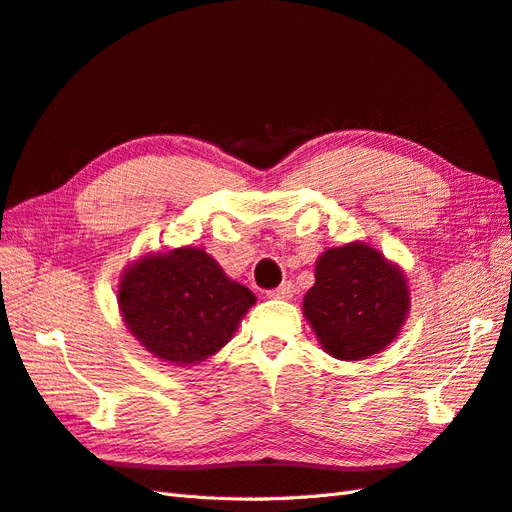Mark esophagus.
<instances>
[{
	"mask_svg": "<svg viewBox=\"0 0 512 512\" xmlns=\"http://www.w3.org/2000/svg\"><path fill=\"white\" fill-rule=\"evenodd\" d=\"M291 296H294V285L291 283H283L281 287L268 291V298H274V300H289Z\"/></svg>",
	"mask_w": 512,
	"mask_h": 512,
	"instance_id": "1",
	"label": "esophagus"
}]
</instances>
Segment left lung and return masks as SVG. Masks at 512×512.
Instances as JSON below:
<instances>
[{"label":"left lung","instance_id":"obj_1","mask_svg":"<svg viewBox=\"0 0 512 512\" xmlns=\"http://www.w3.org/2000/svg\"><path fill=\"white\" fill-rule=\"evenodd\" d=\"M302 311L332 358L364 360L397 339L410 289L397 264L369 244L349 242L319 255Z\"/></svg>","mask_w":512,"mask_h":512}]
</instances>
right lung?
Wrapping results in <instances>:
<instances>
[{
  "mask_svg": "<svg viewBox=\"0 0 512 512\" xmlns=\"http://www.w3.org/2000/svg\"><path fill=\"white\" fill-rule=\"evenodd\" d=\"M118 287L126 328L152 356L175 367L214 356L255 304L251 289L231 281L195 246L137 259Z\"/></svg>",
  "mask_w": 512,
  "mask_h": 512,
  "instance_id": "obj_1",
  "label": "right lung"
}]
</instances>
